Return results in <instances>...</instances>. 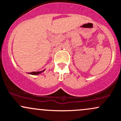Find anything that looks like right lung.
<instances>
[{
  "label": "right lung",
  "instance_id": "obj_1",
  "mask_svg": "<svg viewBox=\"0 0 121 121\" xmlns=\"http://www.w3.org/2000/svg\"><path fill=\"white\" fill-rule=\"evenodd\" d=\"M44 70H43L42 71H38V72H30V74H32V75H38L39 74V73H40L41 72H43Z\"/></svg>",
  "mask_w": 121,
  "mask_h": 121
}]
</instances>
